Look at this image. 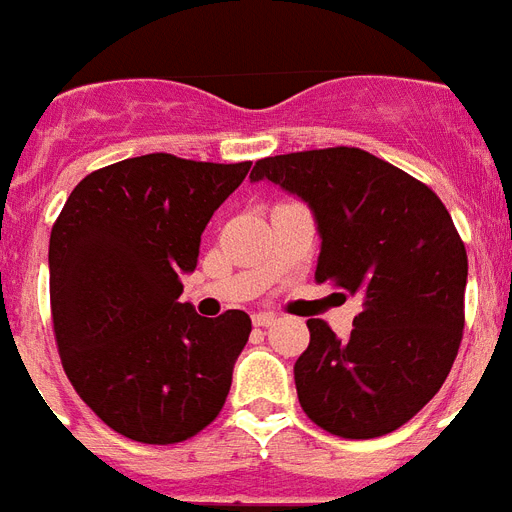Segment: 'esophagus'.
Segmentation results:
<instances>
[{"instance_id":"obj_1","label":"esophagus","mask_w":512,"mask_h":512,"mask_svg":"<svg viewBox=\"0 0 512 512\" xmlns=\"http://www.w3.org/2000/svg\"><path fill=\"white\" fill-rule=\"evenodd\" d=\"M278 317L273 315V312H257L255 317H252V322H255L257 328H270V325H276Z\"/></svg>"}]
</instances>
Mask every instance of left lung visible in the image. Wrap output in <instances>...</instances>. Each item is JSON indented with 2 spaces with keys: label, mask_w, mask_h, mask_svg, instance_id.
I'll list each match as a JSON object with an SVG mask.
<instances>
[{
  "label": "left lung",
  "mask_w": 512,
  "mask_h": 512,
  "mask_svg": "<svg viewBox=\"0 0 512 512\" xmlns=\"http://www.w3.org/2000/svg\"><path fill=\"white\" fill-rule=\"evenodd\" d=\"M302 197L320 231L315 281L362 299L346 341L307 320L294 364L304 414L330 435H388L432 401L463 338L466 247L427 184L359 148L263 158L249 174Z\"/></svg>",
  "instance_id": "8db88e82"
}]
</instances>
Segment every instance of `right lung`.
<instances>
[{
	"label": "right lung",
	"instance_id": "1",
	"mask_svg": "<svg viewBox=\"0 0 512 512\" xmlns=\"http://www.w3.org/2000/svg\"><path fill=\"white\" fill-rule=\"evenodd\" d=\"M252 163L171 153L93 171L49 239L51 320L72 388L103 424L148 445L197 435L218 416L252 330L242 309L179 302L200 236Z\"/></svg>",
	"mask_w": 512,
	"mask_h": 512
}]
</instances>
